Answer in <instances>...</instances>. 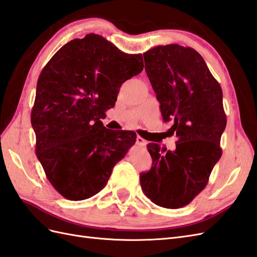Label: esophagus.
<instances>
[{
  "instance_id": "esophagus-1",
  "label": "esophagus",
  "mask_w": 257,
  "mask_h": 257,
  "mask_svg": "<svg viewBox=\"0 0 257 257\" xmlns=\"http://www.w3.org/2000/svg\"><path fill=\"white\" fill-rule=\"evenodd\" d=\"M137 144H138V146H140V147L144 148V147L147 146V140H144L142 137L138 136V137H137Z\"/></svg>"
}]
</instances>
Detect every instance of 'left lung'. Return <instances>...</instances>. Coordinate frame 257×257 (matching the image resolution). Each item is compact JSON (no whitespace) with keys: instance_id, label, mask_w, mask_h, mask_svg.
<instances>
[{"instance_id":"8db88e82","label":"left lung","mask_w":257,"mask_h":257,"mask_svg":"<svg viewBox=\"0 0 257 257\" xmlns=\"http://www.w3.org/2000/svg\"><path fill=\"white\" fill-rule=\"evenodd\" d=\"M146 71L161 104L163 120H173L175 151L149 143L152 168L140 174L142 191L165 208L188 205L206 187L221 157L227 118L220 84L192 48L159 45L143 53Z\"/></svg>"}]
</instances>
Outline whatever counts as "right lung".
<instances>
[{
	"instance_id": "obj_1",
	"label": "right lung",
	"mask_w": 257,
	"mask_h": 257,
	"mask_svg": "<svg viewBox=\"0 0 257 257\" xmlns=\"http://www.w3.org/2000/svg\"><path fill=\"white\" fill-rule=\"evenodd\" d=\"M142 70L141 54L123 53L94 34L66 43L44 66L31 110L36 154L65 199L100 192L135 144L134 131L106 129L101 119L121 84Z\"/></svg>"
}]
</instances>
